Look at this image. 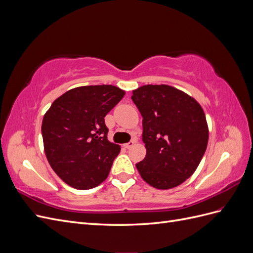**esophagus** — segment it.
<instances>
[{
    "label": "esophagus",
    "instance_id": "obj_1",
    "mask_svg": "<svg viewBox=\"0 0 253 253\" xmlns=\"http://www.w3.org/2000/svg\"><path fill=\"white\" fill-rule=\"evenodd\" d=\"M136 143V140L135 139H133V140H131L129 142H127V143H126L125 144V148L126 149H131V148H133L134 147V144Z\"/></svg>",
    "mask_w": 253,
    "mask_h": 253
}]
</instances>
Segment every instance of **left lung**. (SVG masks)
Instances as JSON below:
<instances>
[{
	"label": "left lung",
	"instance_id": "obj_1",
	"mask_svg": "<svg viewBox=\"0 0 253 253\" xmlns=\"http://www.w3.org/2000/svg\"><path fill=\"white\" fill-rule=\"evenodd\" d=\"M132 100L142 116L147 149L137 170L156 189L179 186L195 172L208 144L209 129L201 104L166 84L134 89Z\"/></svg>",
	"mask_w": 253,
	"mask_h": 253
}]
</instances>
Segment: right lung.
I'll list each match as a JSON object with an SVG mask.
<instances>
[{"instance_id": "obj_1", "label": "right lung", "mask_w": 253, "mask_h": 253, "mask_svg": "<svg viewBox=\"0 0 253 253\" xmlns=\"http://www.w3.org/2000/svg\"><path fill=\"white\" fill-rule=\"evenodd\" d=\"M126 94L114 85L67 90L45 113L42 136L51 169L68 186L95 188L105 180L120 147L108 140L104 117Z\"/></svg>"}]
</instances>
